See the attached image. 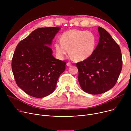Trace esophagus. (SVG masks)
<instances>
[{
  "label": "esophagus",
  "mask_w": 131,
  "mask_h": 131,
  "mask_svg": "<svg viewBox=\"0 0 131 131\" xmlns=\"http://www.w3.org/2000/svg\"><path fill=\"white\" fill-rule=\"evenodd\" d=\"M66 65H67V66H71L72 64L70 63V62H67Z\"/></svg>",
  "instance_id": "esophagus-1"
}]
</instances>
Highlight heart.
<instances>
[{
    "label": "heart",
    "instance_id": "heart-1",
    "mask_svg": "<svg viewBox=\"0 0 131 131\" xmlns=\"http://www.w3.org/2000/svg\"><path fill=\"white\" fill-rule=\"evenodd\" d=\"M97 38L91 31L72 29L64 32L60 40L54 42L56 55L63 59L68 52L77 61H82L91 57L94 52Z\"/></svg>",
    "mask_w": 131,
    "mask_h": 131
}]
</instances>
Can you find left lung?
<instances>
[{
	"mask_svg": "<svg viewBox=\"0 0 131 131\" xmlns=\"http://www.w3.org/2000/svg\"><path fill=\"white\" fill-rule=\"evenodd\" d=\"M99 43L91 57L77 64L79 84L84 92L103 93L113 88L122 69V56L119 45L110 34L98 27Z\"/></svg>",
	"mask_w": 131,
	"mask_h": 131,
	"instance_id": "obj_1",
	"label": "left lung"
}]
</instances>
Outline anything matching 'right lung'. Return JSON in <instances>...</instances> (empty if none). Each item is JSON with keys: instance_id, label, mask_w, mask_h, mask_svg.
I'll return each instance as SVG.
<instances>
[{"instance_id": "1", "label": "right lung", "mask_w": 131, "mask_h": 131, "mask_svg": "<svg viewBox=\"0 0 131 131\" xmlns=\"http://www.w3.org/2000/svg\"><path fill=\"white\" fill-rule=\"evenodd\" d=\"M59 27H41L20 41L13 54L12 69L18 86L30 96L43 98L53 92L65 61L54 58L49 47Z\"/></svg>"}]
</instances>
